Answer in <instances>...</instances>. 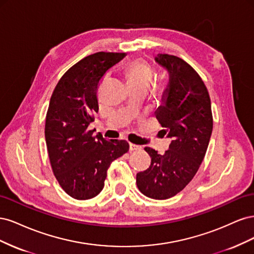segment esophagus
Segmentation results:
<instances>
[{"label": "esophagus", "mask_w": 254, "mask_h": 254, "mask_svg": "<svg viewBox=\"0 0 254 254\" xmlns=\"http://www.w3.org/2000/svg\"><path fill=\"white\" fill-rule=\"evenodd\" d=\"M140 148H141L140 146H137V145H135V144H132V143L129 144V150H130V151H135V150L140 149Z\"/></svg>", "instance_id": "obj_1"}]
</instances>
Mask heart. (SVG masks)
<instances>
[{"instance_id":"1","label":"heart","mask_w":254,"mask_h":254,"mask_svg":"<svg viewBox=\"0 0 254 254\" xmlns=\"http://www.w3.org/2000/svg\"><path fill=\"white\" fill-rule=\"evenodd\" d=\"M125 75L130 88L147 89L152 78V71L143 60L135 59L127 64Z\"/></svg>"}]
</instances>
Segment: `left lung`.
I'll return each mask as SVG.
<instances>
[{
	"label": "left lung",
	"mask_w": 254,
	"mask_h": 254,
	"mask_svg": "<svg viewBox=\"0 0 254 254\" xmlns=\"http://www.w3.org/2000/svg\"><path fill=\"white\" fill-rule=\"evenodd\" d=\"M155 60L170 77L156 118L172 142L164 155L145 147L151 163L136 174V186L145 196L163 200L194 178L209 146L213 117L209 92L193 67L168 54H158Z\"/></svg>",
	"instance_id": "1"
}]
</instances>
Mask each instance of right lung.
I'll return each mask as SVG.
<instances>
[{
  "label": "right lung",
  "instance_id": "add662e5",
  "mask_svg": "<svg viewBox=\"0 0 254 254\" xmlns=\"http://www.w3.org/2000/svg\"><path fill=\"white\" fill-rule=\"evenodd\" d=\"M125 56L98 52L84 57L64 74L51 96L44 129L51 166L60 187L77 200L101 193L110 164L129 150L126 141H107L88 129L98 112L99 82Z\"/></svg>",
  "mask_w": 254,
  "mask_h": 254
}]
</instances>
